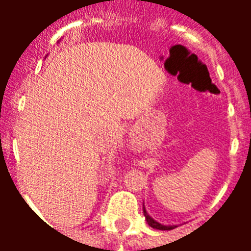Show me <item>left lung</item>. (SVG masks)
<instances>
[{
  "label": "left lung",
  "instance_id": "1",
  "mask_svg": "<svg viewBox=\"0 0 251 251\" xmlns=\"http://www.w3.org/2000/svg\"><path fill=\"white\" fill-rule=\"evenodd\" d=\"M142 211H144V216H145V219H147V223L149 225V226L152 227V228H156V230H163V231H165V230H174V228H176V227H177V225H163V223H160V222L154 221L152 216L148 214L145 205L142 207Z\"/></svg>",
  "mask_w": 251,
  "mask_h": 251
}]
</instances>
